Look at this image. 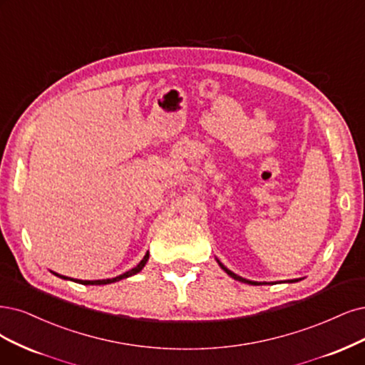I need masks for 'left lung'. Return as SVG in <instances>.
Segmentation results:
<instances>
[{
  "label": "left lung",
  "mask_w": 365,
  "mask_h": 365,
  "mask_svg": "<svg viewBox=\"0 0 365 365\" xmlns=\"http://www.w3.org/2000/svg\"><path fill=\"white\" fill-rule=\"evenodd\" d=\"M217 262H218V264L221 266V269L222 271L227 274V275H230L232 278H235V279H237V281H240V282H245V284H251V286H262V284H275V282H259V281H251V279H247V278H242V277H239V275H236L235 272H232L230 269H227L218 259H217ZM301 278H298V279H287V281H284V282H296V281H299Z\"/></svg>",
  "instance_id": "8db88e82"
}]
</instances>
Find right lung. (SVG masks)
Masks as SVG:
<instances>
[{"label":"right lung","mask_w":365,"mask_h":365,"mask_svg":"<svg viewBox=\"0 0 365 365\" xmlns=\"http://www.w3.org/2000/svg\"><path fill=\"white\" fill-rule=\"evenodd\" d=\"M147 260H148V251L145 252V255L143 257V260H141L137 266H135V267L129 269L128 272L121 274V275H118V277H114V278H106V279H93V281H90V279H76V278H71V277L60 275V274L53 272V271H51V272H52L53 275H56V277H58V278L75 281V282H78V284H84V286H105V284H111V282H117V281H120V279H125V278H128V277H132V275H135V274L141 272V271H143V267H144V266H145V263H147Z\"/></svg>","instance_id":"1"}]
</instances>
